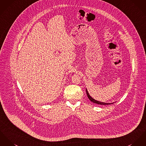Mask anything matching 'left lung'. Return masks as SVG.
<instances>
[{
	"label": "left lung",
	"mask_w": 146,
	"mask_h": 146,
	"mask_svg": "<svg viewBox=\"0 0 146 146\" xmlns=\"http://www.w3.org/2000/svg\"><path fill=\"white\" fill-rule=\"evenodd\" d=\"M86 92H87V96H88V98L90 99V101H91V102H93V103H96V104H101V105H108V104H113V103H114V102H113V103H105V102H100V101H97V100L93 99V98L90 96V94H89V93H88V90H87V88L86 89Z\"/></svg>",
	"instance_id": "left-lung-1"
}]
</instances>
